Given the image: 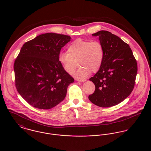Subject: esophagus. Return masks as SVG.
<instances>
[{
  "label": "esophagus",
  "mask_w": 151,
  "mask_h": 151,
  "mask_svg": "<svg viewBox=\"0 0 151 151\" xmlns=\"http://www.w3.org/2000/svg\"><path fill=\"white\" fill-rule=\"evenodd\" d=\"M78 81H80V82H85V81H86V79H84V80H79Z\"/></svg>",
  "instance_id": "34e87169"
}]
</instances>
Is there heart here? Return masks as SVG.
<instances>
[{"label":"heart","mask_w":151,"mask_h":151,"mask_svg":"<svg viewBox=\"0 0 151 151\" xmlns=\"http://www.w3.org/2000/svg\"><path fill=\"white\" fill-rule=\"evenodd\" d=\"M105 49L103 44L98 41L78 39L73 42L67 48V52L59 55L58 60L64 70L71 74L78 65L81 67L73 76L77 79L86 78L91 71L96 72L104 62Z\"/></svg>","instance_id":"1"}]
</instances>
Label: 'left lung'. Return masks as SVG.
Here are the masks:
<instances>
[{"label": "left lung", "mask_w": 151, "mask_h": 151, "mask_svg": "<svg viewBox=\"0 0 151 151\" xmlns=\"http://www.w3.org/2000/svg\"><path fill=\"white\" fill-rule=\"evenodd\" d=\"M98 37L105 49V56L98 71L89 78L95 86L89 101L96 106H115L127 98L135 85L137 63L127 43L107 31L93 34Z\"/></svg>", "instance_id": "8db88e82"}]
</instances>
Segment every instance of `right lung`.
Returning a JSON list of instances; mask_svg holds the SVG:
<instances>
[{"label":"right lung","mask_w":151,"mask_h":151,"mask_svg":"<svg viewBox=\"0 0 151 151\" xmlns=\"http://www.w3.org/2000/svg\"><path fill=\"white\" fill-rule=\"evenodd\" d=\"M70 40L68 35L46 33L22 46L14 64L15 85L30 105L49 109L64 100L74 80L64 70L58 56Z\"/></svg>","instance_id":"1"}]
</instances>
